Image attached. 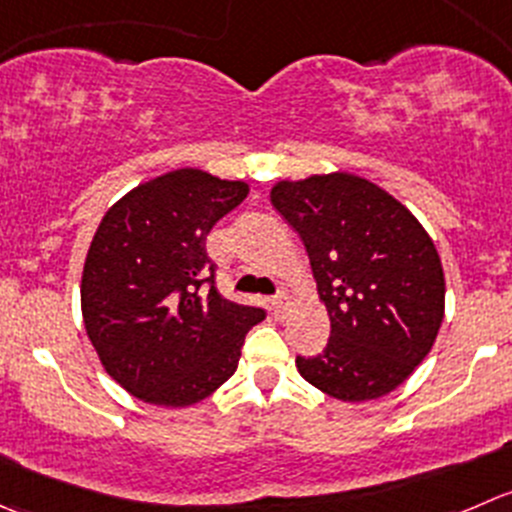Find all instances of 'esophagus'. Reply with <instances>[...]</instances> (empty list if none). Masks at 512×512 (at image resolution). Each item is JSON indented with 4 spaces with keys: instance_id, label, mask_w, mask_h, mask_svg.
Masks as SVG:
<instances>
[{
    "instance_id": "34e87169",
    "label": "esophagus",
    "mask_w": 512,
    "mask_h": 512,
    "mask_svg": "<svg viewBox=\"0 0 512 512\" xmlns=\"http://www.w3.org/2000/svg\"><path fill=\"white\" fill-rule=\"evenodd\" d=\"M270 307H272V312H275L277 317L285 315V310H287V307H290V297H287L285 292H280V295L272 297V300H270Z\"/></svg>"
}]
</instances>
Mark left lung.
<instances>
[{
  "label": "left lung",
  "instance_id": "left-lung-1",
  "mask_svg": "<svg viewBox=\"0 0 512 512\" xmlns=\"http://www.w3.org/2000/svg\"><path fill=\"white\" fill-rule=\"evenodd\" d=\"M272 205L297 230L330 340L297 357L310 385L342 403L393 393L425 360L445 315V275L418 217L350 172L280 180Z\"/></svg>",
  "mask_w": 512,
  "mask_h": 512
}]
</instances>
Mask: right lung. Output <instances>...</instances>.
<instances>
[{
  "mask_svg": "<svg viewBox=\"0 0 512 512\" xmlns=\"http://www.w3.org/2000/svg\"><path fill=\"white\" fill-rule=\"evenodd\" d=\"M250 192L182 167L104 212L82 270V317L99 362L142 403L187 408L230 380L260 307L225 300L205 240ZM210 284V288H205Z\"/></svg>",
  "mask_w": 512,
  "mask_h": 512,
  "instance_id": "right-lung-1",
  "label": "right lung"
}]
</instances>
